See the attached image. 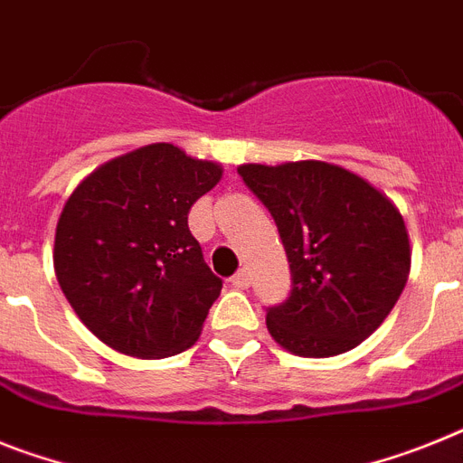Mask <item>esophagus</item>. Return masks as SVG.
<instances>
[{
    "label": "esophagus",
    "instance_id": "34e87169",
    "mask_svg": "<svg viewBox=\"0 0 463 463\" xmlns=\"http://www.w3.org/2000/svg\"><path fill=\"white\" fill-rule=\"evenodd\" d=\"M231 282H232V287H238V289H247V287L251 285L250 270H247V268H242V270H238V273H235V275H232V278H231Z\"/></svg>",
    "mask_w": 463,
    "mask_h": 463
}]
</instances>
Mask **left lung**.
Here are the masks:
<instances>
[{
	"label": "left lung",
	"mask_w": 463,
	"mask_h": 463,
	"mask_svg": "<svg viewBox=\"0 0 463 463\" xmlns=\"http://www.w3.org/2000/svg\"><path fill=\"white\" fill-rule=\"evenodd\" d=\"M240 176L278 223L291 270L268 332L285 351L332 357L351 351L393 310L410 275L402 213L370 181L339 165L301 159L240 165Z\"/></svg>",
	"instance_id": "1"
}]
</instances>
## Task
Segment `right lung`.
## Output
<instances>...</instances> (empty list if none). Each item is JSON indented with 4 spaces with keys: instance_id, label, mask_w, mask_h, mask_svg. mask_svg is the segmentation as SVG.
Returning <instances> with one entry per match:
<instances>
[{
    "instance_id": "1",
    "label": "right lung",
    "mask_w": 463,
    "mask_h": 463,
    "mask_svg": "<svg viewBox=\"0 0 463 463\" xmlns=\"http://www.w3.org/2000/svg\"><path fill=\"white\" fill-rule=\"evenodd\" d=\"M223 176L219 162L153 143L93 169L65 202L53 268L84 325L143 360L195 344L221 278L188 228L190 207Z\"/></svg>"
}]
</instances>
